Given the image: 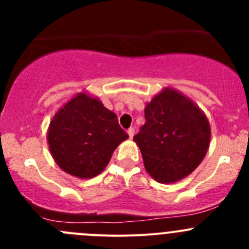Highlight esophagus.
<instances>
[{"mask_svg":"<svg viewBox=\"0 0 249 249\" xmlns=\"http://www.w3.org/2000/svg\"><path fill=\"white\" fill-rule=\"evenodd\" d=\"M127 135H129L130 139H132V137H134V135H135V129H134V127H130V129L127 130Z\"/></svg>","mask_w":249,"mask_h":249,"instance_id":"34e87169","label":"esophagus"}]
</instances>
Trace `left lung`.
Instances as JSON below:
<instances>
[{
	"label": "left lung",
	"instance_id": "obj_1",
	"mask_svg": "<svg viewBox=\"0 0 249 249\" xmlns=\"http://www.w3.org/2000/svg\"><path fill=\"white\" fill-rule=\"evenodd\" d=\"M145 123L134 136L145 171L159 183H175L194 171L207 153V117L189 97L172 88L155 95L144 108Z\"/></svg>",
	"mask_w": 249,
	"mask_h": 249
}]
</instances>
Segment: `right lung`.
Here are the masks:
<instances>
[{"label":"right lung","instance_id":"add662e5","mask_svg":"<svg viewBox=\"0 0 249 249\" xmlns=\"http://www.w3.org/2000/svg\"><path fill=\"white\" fill-rule=\"evenodd\" d=\"M127 139L117 115L85 92L77 94L55 113L47 135L60 169L82 179L104 171L115 148Z\"/></svg>","mask_w":249,"mask_h":249}]
</instances>
